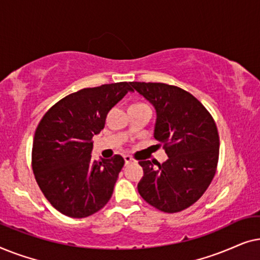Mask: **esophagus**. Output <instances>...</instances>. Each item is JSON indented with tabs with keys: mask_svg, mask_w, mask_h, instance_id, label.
<instances>
[{
	"mask_svg": "<svg viewBox=\"0 0 260 260\" xmlns=\"http://www.w3.org/2000/svg\"><path fill=\"white\" fill-rule=\"evenodd\" d=\"M124 161H125V165H129V163L133 162L134 159H133V157H131V156H129V155H124Z\"/></svg>",
	"mask_w": 260,
	"mask_h": 260,
	"instance_id": "1",
	"label": "esophagus"
}]
</instances>
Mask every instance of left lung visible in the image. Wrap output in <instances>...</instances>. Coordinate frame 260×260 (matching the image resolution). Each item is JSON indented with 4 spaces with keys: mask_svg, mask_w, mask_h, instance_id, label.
Instances as JSON below:
<instances>
[{
    "mask_svg": "<svg viewBox=\"0 0 260 260\" xmlns=\"http://www.w3.org/2000/svg\"><path fill=\"white\" fill-rule=\"evenodd\" d=\"M130 84L155 106L154 136L168 155L163 163L138 162L144 172L138 193L158 211H183L202 197L215 175L218 127L208 110L183 88L163 83Z\"/></svg>",
    "mask_w": 260,
    "mask_h": 260,
    "instance_id": "left-lung-1",
    "label": "left lung"
}]
</instances>
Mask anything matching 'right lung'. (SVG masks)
Here are the masks:
<instances>
[{"label":"right lung","instance_id":"add662e5","mask_svg":"<svg viewBox=\"0 0 260 260\" xmlns=\"http://www.w3.org/2000/svg\"><path fill=\"white\" fill-rule=\"evenodd\" d=\"M127 91L133 88L126 81L83 88L55 103L39 123L31 168L42 194L63 215L86 218L111 199L124 158L93 162L92 138Z\"/></svg>","mask_w":260,"mask_h":260}]
</instances>
